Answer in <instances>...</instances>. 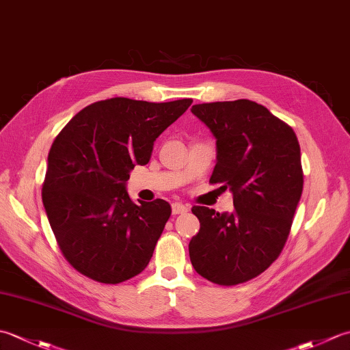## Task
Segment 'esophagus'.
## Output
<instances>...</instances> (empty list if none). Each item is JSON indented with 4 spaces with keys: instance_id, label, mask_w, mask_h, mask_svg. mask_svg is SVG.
Wrapping results in <instances>:
<instances>
[{
    "instance_id": "1",
    "label": "esophagus",
    "mask_w": 350,
    "mask_h": 350,
    "mask_svg": "<svg viewBox=\"0 0 350 350\" xmlns=\"http://www.w3.org/2000/svg\"><path fill=\"white\" fill-rule=\"evenodd\" d=\"M171 211H173L174 215L187 213L188 212V206H185L182 203H173V204H171Z\"/></svg>"
}]
</instances>
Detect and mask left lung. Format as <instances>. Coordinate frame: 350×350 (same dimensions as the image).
Here are the masks:
<instances>
[{"label": "left lung", "mask_w": 350, "mask_h": 350, "mask_svg": "<svg viewBox=\"0 0 350 350\" xmlns=\"http://www.w3.org/2000/svg\"><path fill=\"white\" fill-rule=\"evenodd\" d=\"M217 138L211 183L233 194L234 211L194 206L200 232L189 242L194 269L219 286H236L269 267L286 245L304 173L293 129L263 105L239 99L191 109Z\"/></svg>", "instance_id": "obj_1"}]
</instances>
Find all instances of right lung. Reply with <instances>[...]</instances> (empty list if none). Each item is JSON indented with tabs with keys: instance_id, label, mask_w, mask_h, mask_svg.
Listing matches in <instances>:
<instances>
[{
	"instance_id": "right-lung-1",
	"label": "right lung",
	"mask_w": 350,
	"mask_h": 350,
	"mask_svg": "<svg viewBox=\"0 0 350 350\" xmlns=\"http://www.w3.org/2000/svg\"><path fill=\"white\" fill-rule=\"evenodd\" d=\"M192 99L113 98L81 109L51 146L42 200L66 260L85 277L118 284L146 269L171 215L165 200L133 203L126 182Z\"/></svg>"
}]
</instances>
